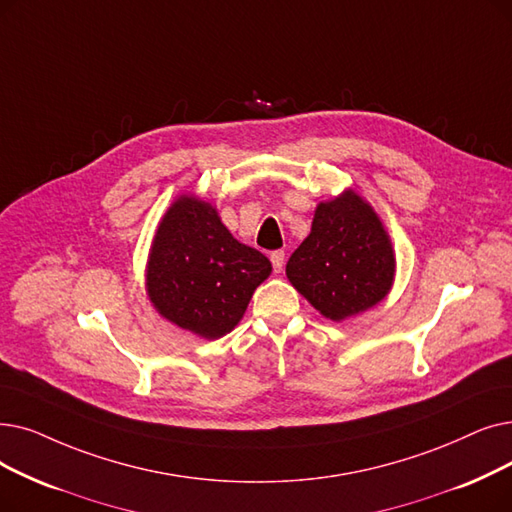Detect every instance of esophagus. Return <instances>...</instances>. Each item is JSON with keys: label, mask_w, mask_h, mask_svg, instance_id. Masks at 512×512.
<instances>
[{"label": "esophagus", "mask_w": 512, "mask_h": 512, "mask_svg": "<svg viewBox=\"0 0 512 512\" xmlns=\"http://www.w3.org/2000/svg\"><path fill=\"white\" fill-rule=\"evenodd\" d=\"M284 259H286V255H284V251H274L272 253V265H274V272H282L284 270Z\"/></svg>", "instance_id": "1"}]
</instances>
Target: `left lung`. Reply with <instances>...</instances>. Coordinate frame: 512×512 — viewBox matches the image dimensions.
Wrapping results in <instances>:
<instances>
[{
    "label": "left lung",
    "instance_id": "8db88e82",
    "mask_svg": "<svg viewBox=\"0 0 512 512\" xmlns=\"http://www.w3.org/2000/svg\"><path fill=\"white\" fill-rule=\"evenodd\" d=\"M286 276L324 318L341 322L387 297L395 255L383 221L353 190L320 203Z\"/></svg>",
    "mask_w": 512,
    "mask_h": 512
}]
</instances>
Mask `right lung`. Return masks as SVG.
<instances>
[{"label":"right lung","instance_id":"1","mask_svg":"<svg viewBox=\"0 0 512 512\" xmlns=\"http://www.w3.org/2000/svg\"><path fill=\"white\" fill-rule=\"evenodd\" d=\"M272 263L238 242L217 209L180 196L163 215L146 265V291L159 314L203 339H219L242 320Z\"/></svg>","mask_w":512,"mask_h":512}]
</instances>
